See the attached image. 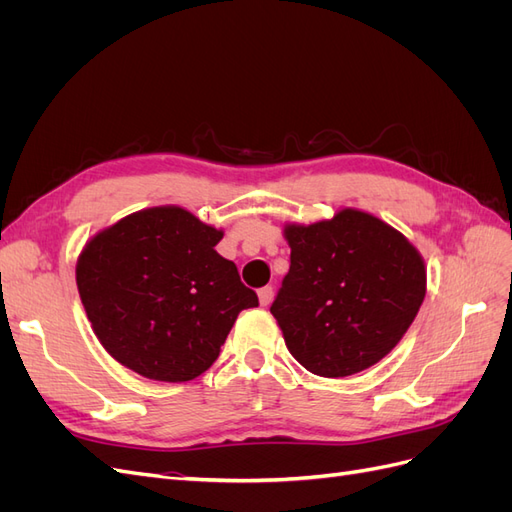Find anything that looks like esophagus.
Masks as SVG:
<instances>
[{"instance_id": "obj_1", "label": "esophagus", "mask_w": 512, "mask_h": 512, "mask_svg": "<svg viewBox=\"0 0 512 512\" xmlns=\"http://www.w3.org/2000/svg\"><path fill=\"white\" fill-rule=\"evenodd\" d=\"M258 299H260V305H262V307H267V305L271 303V299H273V288H271V286L260 288V290H258Z\"/></svg>"}]
</instances>
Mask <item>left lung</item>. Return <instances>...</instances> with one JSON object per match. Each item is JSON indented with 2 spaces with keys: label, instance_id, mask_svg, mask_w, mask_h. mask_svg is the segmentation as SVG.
Instances as JSON below:
<instances>
[{
  "label": "left lung",
  "instance_id": "left-lung-1",
  "mask_svg": "<svg viewBox=\"0 0 512 512\" xmlns=\"http://www.w3.org/2000/svg\"><path fill=\"white\" fill-rule=\"evenodd\" d=\"M290 269L271 305L290 354L307 371L344 378L376 365L410 329L425 299L416 247L374 215L284 228Z\"/></svg>",
  "mask_w": 512,
  "mask_h": 512
}]
</instances>
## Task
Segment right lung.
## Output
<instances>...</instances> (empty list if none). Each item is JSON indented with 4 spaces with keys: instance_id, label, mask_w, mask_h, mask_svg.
I'll list each match as a JSON object with an SVG mask.
<instances>
[{
    "instance_id": "add662e5",
    "label": "right lung",
    "mask_w": 512,
    "mask_h": 512,
    "mask_svg": "<svg viewBox=\"0 0 512 512\" xmlns=\"http://www.w3.org/2000/svg\"><path fill=\"white\" fill-rule=\"evenodd\" d=\"M224 237L181 207L128 215L91 239L76 286L100 344L149 380L188 382L220 356L241 309L256 307Z\"/></svg>"
}]
</instances>
